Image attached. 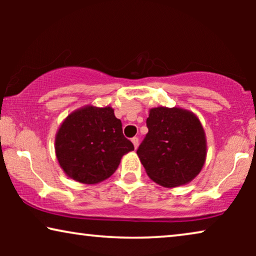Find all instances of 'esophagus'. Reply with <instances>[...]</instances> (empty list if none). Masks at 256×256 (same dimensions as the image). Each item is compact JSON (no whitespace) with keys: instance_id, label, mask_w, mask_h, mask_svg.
<instances>
[{"instance_id":"34e87169","label":"esophagus","mask_w":256,"mask_h":256,"mask_svg":"<svg viewBox=\"0 0 256 256\" xmlns=\"http://www.w3.org/2000/svg\"><path fill=\"white\" fill-rule=\"evenodd\" d=\"M132 144H134L135 149L138 148V138H136V136H135V138H132Z\"/></svg>"}]
</instances>
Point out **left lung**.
I'll use <instances>...</instances> for the list:
<instances>
[{
    "mask_svg": "<svg viewBox=\"0 0 256 256\" xmlns=\"http://www.w3.org/2000/svg\"><path fill=\"white\" fill-rule=\"evenodd\" d=\"M146 127L148 132L136 152L154 182L174 188L188 183L200 172L206 140L194 113L176 107L152 108Z\"/></svg>",
    "mask_w": 256,
    "mask_h": 256,
    "instance_id": "8db88e82",
    "label": "left lung"
}]
</instances>
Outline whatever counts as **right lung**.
Wrapping results in <instances>:
<instances>
[{"instance_id": "1", "label": "right lung", "mask_w": 256, "mask_h": 256, "mask_svg": "<svg viewBox=\"0 0 256 256\" xmlns=\"http://www.w3.org/2000/svg\"><path fill=\"white\" fill-rule=\"evenodd\" d=\"M134 150L110 107L87 106L70 114L56 136V155L72 180L96 184L110 177L122 156Z\"/></svg>"}]
</instances>
